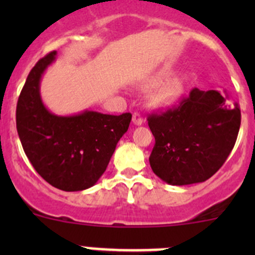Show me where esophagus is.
<instances>
[{"label": "esophagus", "mask_w": 255, "mask_h": 255, "mask_svg": "<svg viewBox=\"0 0 255 255\" xmlns=\"http://www.w3.org/2000/svg\"><path fill=\"white\" fill-rule=\"evenodd\" d=\"M132 121H133V123H134L135 126H140L143 123V117L140 116V113L134 112V113H133Z\"/></svg>", "instance_id": "1"}]
</instances>
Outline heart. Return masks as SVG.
<instances>
[{
	"label": "heart",
	"mask_w": 255,
	"mask_h": 255,
	"mask_svg": "<svg viewBox=\"0 0 255 255\" xmlns=\"http://www.w3.org/2000/svg\"><path fill=\"white\" fill-rule=\"evenodd\" d=\"M169 75H170V71L161 70L160 73H158L154 76L153 80L149 82L148 86H158V85L161 84ZM185 81H186V78H185L184 75H180L168 80V81L164 82L163 85H160V86L153 92V95H151V104H153V106L168 107L171 106L173 104H175L176 100L181 96L182 91H184Z\"/></svg>",
	"instance_id": "1"
}]
</instances>
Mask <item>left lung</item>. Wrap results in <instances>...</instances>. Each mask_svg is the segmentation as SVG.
<instances>
[{"instance_id":"8db88e82","label":"left lung","mask_w":255,"mask_h":255,"mask_svg":"<svg viewBox=\"0 0 255 255\" xmlns=\"http://www.w3.org/2000/svg\"><path fill=\"white\" fill-rule=\"evenodd\" d=\"M155 138L151 170L170 185L206 181L223 165L241 127V109L216 90L192 89L164 112L148 116Z\"/></svg>"}]
</instances>
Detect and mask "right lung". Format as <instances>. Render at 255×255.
Here are the masks:
<instances>
[{"mask_svg":"<svg viewBox=\"0 0 255 255\" xmlns=\"http://www.w3.org/2000/svg\"><path fill=\"white\" fill-rule=\"evenodd\" d=\"M56 56L50 51L30 70L17 102V132L38 174L63 191L94 186L110 163L132 115L84 111L75 116L49 112L40 99V78Z\"/></svg>","mask_w":255,"mask_h":255,"instance_id":"add662e5","label":"right lung"}]
</instances>
